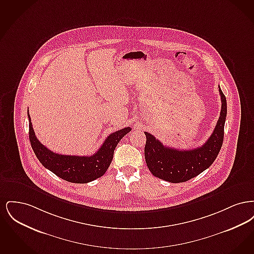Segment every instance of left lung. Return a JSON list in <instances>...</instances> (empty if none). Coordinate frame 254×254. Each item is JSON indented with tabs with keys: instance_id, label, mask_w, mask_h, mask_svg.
Segmentation results:
<instances>
[{
	"instance_id": "obj_1",
	"label": "left lung",
	"mask_w": 254,
	"mask_h": 254,
	"mask_svg": "<svg viewBox=\"0 0 254 254\" xmlns=\"http://www.w3.org/2000/svg\"><path fill=\"white\" fill-rule=\"evenodd\" d=\"M222 108L217 124L205 144L189 150L164 145L152 134L145 132V163L150 172L162 180L183 183L196 177L215 161L224 141L227 100L219 86Z\"/></svg>"
}]
</instances>
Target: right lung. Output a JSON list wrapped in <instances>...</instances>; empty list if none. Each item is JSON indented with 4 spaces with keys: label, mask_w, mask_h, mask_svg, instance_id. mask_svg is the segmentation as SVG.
<instances>
[{
    "label": "right lung",
    "mask_w": 254,
    "mask_h": 254,
    "mask_svg": "<svg viewBox=\"0 0 254 254\" xmlns=\"http://www.w3.org/2000/svg\"><path fill=\"white\" fill-rule=\"evenodd\" d=\"M28 122L30 144L41 164L62 179L76 184H85L103 176L113 159L115 147L122 138L131 130L127 127L109 134L96 153L91 156H69L55 153L41 144L32 127L29 114Z\"/></svg>",
    "instance_id": "right-lung-1"
}]
</instances>
